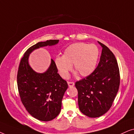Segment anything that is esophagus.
<instances>
[{
    "instance_id": "esophagus-1",
    "label": "esophagus",
    "mask_w": 134,
    "mask_h": 134,
    "mask_svg": "<svg viewBox=\"0 0 134 134\" xmlns=\"http://www.w3.org/2000/svg\"><path fill=\"white\" fill-rule=\"evenodd\" d=\"M68 85L69 87H73V86H74V82H68Z\"/></svg>"
}]
</instances>
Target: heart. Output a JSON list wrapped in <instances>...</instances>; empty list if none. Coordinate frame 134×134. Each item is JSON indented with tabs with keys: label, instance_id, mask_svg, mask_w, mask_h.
Wrapping results in <instances>:
<instances>
[{
	"label": "heart",
	"instance_id": "obj_1",
	"mask_svg": "<svg viewBox=\"0 0 134 134\" xmlns=\"http://www.w3.org/2000/svg\"><path fill=\"white\" fill-rule=\"evenodd\" d=\"M99 55V51L95 44L74 43L65 49L63 56H57L54 63L62 78L68 77L72 65L74 70L80 76L87 77L96 69Z\"/></svg>",
	"mask_w": 134,
	"mask_h": 134
}]
</instances>
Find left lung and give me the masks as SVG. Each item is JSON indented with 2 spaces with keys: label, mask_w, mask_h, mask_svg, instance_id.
Masks as SVG:
<instances>
[{
  "label": "left lung",
  "mask_w": 134,
  "mask_h": 134,
  "mask_svg": "<svg viewBox=\"0 0 134 134\" xmlns=\"http://www.w3.org/2000/svg\"><path fill=\"white\" fill-rule=\"evenodd\" d=\"M100 61L92 74L76 82L80 110L90 118L99 117L112 105L120 87V71L113 52L103 44Z\"/></svg>",
  "instance_id": "1"
}]
</instances>
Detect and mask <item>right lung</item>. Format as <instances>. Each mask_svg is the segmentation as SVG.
<instances>
[{
	"label": "right lung",
	"instance_id": "right-lung-1",
	"mask_svg": "<svg viewBox=\"0 0 134 134\" xmlns=\"http://www.w3.org/2000/svg\"><path fill=\"white\" fill-rule=\"evenodd\" d=\"M58 41L47 40L31 46L24 53L18 68L17 83L22 103L33 117L43 121L52 120L59 114L62 99L68 85L57 73L52 59L46 72L38 73L29 65V57L35 49L55 45Z\"/></svg>",
	"mask_w": 134,
	"mask_h": 134
}]
</instances>
